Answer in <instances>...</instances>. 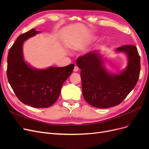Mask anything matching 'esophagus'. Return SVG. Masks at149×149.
Returning a JSON list of instances; mask_svg holds the SVG:
<instances>
[{"instance_id":"1","label":"esophagus","mask_w":149,"mask_h":149,"mask_svg":"<svg viewBox=\"0 0 149 149\" xmlns=\"http://www.w3.org/2000/svg\"><path fill=\"white\" fill-rule=\"evenodd\" d=\"M78 70H79V68H78L77 66H75L74 67V72H77Z\"/></svg>"}]
</instances>
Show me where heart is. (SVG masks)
Masks as SVG:
<instances>
[{
	"label": "heart",
	"mask_w": 149,
	"mask_h": 149,
	"mask_svg": "<svg viewBox=\"0 0 149 149\" xmlns=\"http://www.w3.org/2000/svg\"><path fill=\"white\" fill-rule=\"evenodd\" d=\"M96 38H97V37H92L91 38V40H95Z\"/></svg>",
	"instance_id": "heart-1"
}]
</instances>
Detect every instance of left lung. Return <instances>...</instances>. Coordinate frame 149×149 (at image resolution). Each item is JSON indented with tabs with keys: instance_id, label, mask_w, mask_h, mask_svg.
I'll list each match as a JSON object with an SVG mask.
<instances>
[{
	"instance_id": "1",
	"label": "left lung",
	"mask_w": 149,
	"mask_h": 149,
	"mask_svg": "<svg viewBox=\"0 0 149 149\" xmlns=\"http://www.w3.org/2000/svg\"><path fill=\"white\" fill-rule=\"evenodd\" d=\"M116 52L126 55L127 65L118 74L109 72L100 51L88 52L77 59L81 69L82 93L92 106L106 109L120 104L135 86L140 72V57L136 47L124 45Z\"/></svg>"
}]
</instances>
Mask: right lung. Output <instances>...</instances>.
<instances>
[{
	"label": "right lung",
	"mask_w": 149,
	"mask_h": 149,
	"mask_svg": "<svg viewBox=\"0 0 149 149\" xmlns=\"http://www.w3.org/2000/svg\"><path fill=\"white\" fill-rule=\"evenodd\" d=\"M40 33L32 29L20 35L10 49L7 77L15 95L23 104L35 108L49 107L57 100L63 83L72 74L74 65L40 69L24 60L23 43Z\"/></svg>",
	"instance_id": "right-lung-1"
}]
</instances>
